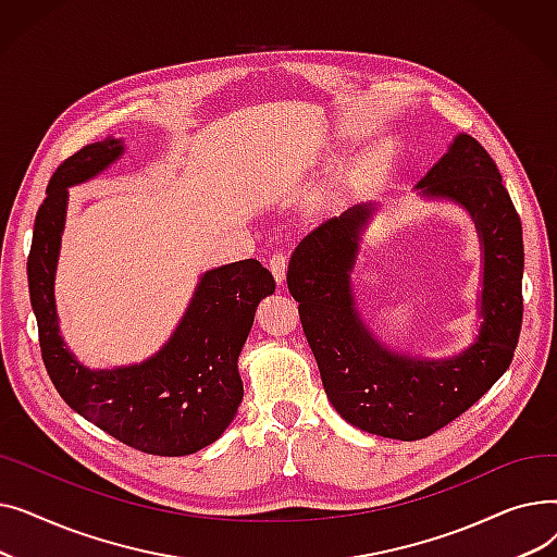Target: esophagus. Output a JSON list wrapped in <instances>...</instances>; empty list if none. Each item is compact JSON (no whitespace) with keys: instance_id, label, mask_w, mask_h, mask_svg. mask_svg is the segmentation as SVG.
<instances>
[{"instance_id":"1","label":"esophagus","mask_w":557,"mask_h":557,"mask_svg":"<svg viewBox=\"0 0 557 557\" xmlns=\"http://www.w3.org/2000/svg\"><path fill=\"white\" fill-rule=\"evenodd\" d=\"M269 269L275 277L277 284H284L286 280V255L284 252H275L271 259H269Z\"/></svg>"}]
</instances>
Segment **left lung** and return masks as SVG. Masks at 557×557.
<instances>
[{
  "mask_svg": "<svg viewBox=\"0 0 557 557\" xmlns=\"http://www.w3.org/2000/svg\"><path fill=\"white\" fill-rule=\"evenodd\" d=\"M416 189L426 200L458 205L479 232L481 325L462 352L447 359L397 352L363 323L352 273L376 202H359L311 230L286 273L327 399L345 422L393 441H420L474 406L508 370L523 313L521 221L483 146L456 135Z\"/></svg>",
  "mask_w": 557,
  "mask_h": 557,
  "instance_id": "1",
  "label": "left lung"
}]
</instances>
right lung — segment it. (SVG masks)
<instances>
[{
    "instance_id": "obj_1",
    "label": "right lung",
    "mask_w": 557,
    "mask_h": 557,
    "mask_svg": "<svg viewBox=\"0 0 557 557\" xmlns=\"http://www.w3.org/2000/svg\"><path fill=\"white\" fill-rule=\"evenodd\" d=\"M126 151L124 139L87 144L55 169L36 214L26 261L42 361L55 391L87 422L153 456H187L219 441L244 399L239 355L257 305L275 290L257 259L205 271L169 341L141 363L92 370L67 347L55 311V269L70 187L97 178Z\"/></svg>"
}]
</instances>
